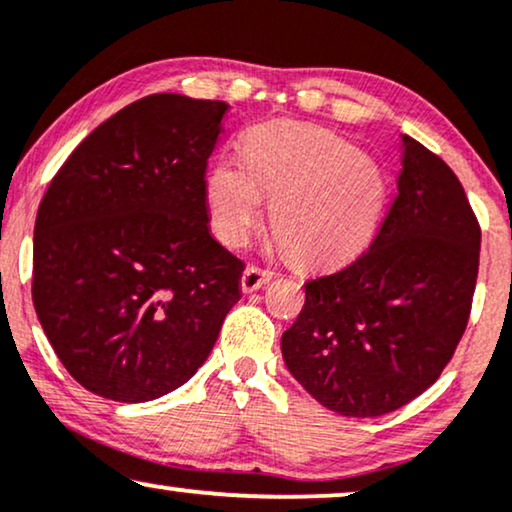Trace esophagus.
<instances>
[{
  "label": "esophagus",
  "mask_w": 512,
  "mask_h": 512,
  "mask_svg": "<svg viewBox=\"0 0 512 512\" xmlns=\"http://www.w3.org/2000/svg\"><path fill=\"white\" fill-rule=\"evenodd\" d=\"M274 278V271L262 269V267H248L241 276V288L243 292H255L267 285Z\"/></svg>",
  "instance_id": "34e87169"
}]
</instances>
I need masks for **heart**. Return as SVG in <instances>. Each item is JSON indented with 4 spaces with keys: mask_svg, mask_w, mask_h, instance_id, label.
<instances>
[{
    "mask_svg": "<svg viewBox=\"0 0 512 512\" xmlns=\"http://www.w3.org/2000/svg\"><path fill=\"white\" fill-rule=\"evenodd\" d=\"M274 199L271 227L302 262H335L363 248L386 199V175L370 154L320 126L274 121L252 128L243 159L220 156L206 201L215 234L243 245Z\"/></svg>",
    "mask_w": 512,
    "mask_h": 512,
    "instance_id": "b5f03b06",
    "label": "heart"
}]
</instances>
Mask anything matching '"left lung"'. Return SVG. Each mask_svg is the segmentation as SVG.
I'll return each mask as SVG.
<instances>
[{
	"instance_id": "1",
	"label": "left lung",
	"mask_w": 512,
	"mask_h": 512,
	"mask_svg": "<svg viewBox=\"0 0 512 512\" xmlns=\"http://www.w3.org/2000/svg\"><path fill=\"white\" fill-rule=\"evenodd\" d=\"M398 194L370 248L304 283L283 332L299 384L344 417H381L440 377L463 332L480 267V224L454 170L400 138Z\"/></svg>"
}]
</instances>
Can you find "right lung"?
I'll return each mask as SVG.
<instances>
[{"mask_svg": "<svg viewBox=\"0 0 512 512\" xmlns=\"http://www.w3.org/2000/svg\"><path fill=\"white\" fill-rule=\"evenodd\" d=\"M229 105L154 93L67 156L34 222L32 302L81 386L161 398L206 363L243 262L210 236L206 166Z\"/></svg>", "mask_w": 512, "mask_h": 512, "instance_id": "obj_1", "label": "right lung"}]
</instances>
